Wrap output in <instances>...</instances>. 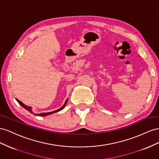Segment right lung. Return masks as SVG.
I'll return each instance as SVG.
<instances>
[{
    "instance_id": "right-lung-1",
    "label": "right lung",
    "mask_w": 159,
    "mask_h": 159,
    "mask_svg": "<svg viewBox=\"0 0 159 159\" xmlns=\"http://www.w3.org/2000/svg\"><path fill=\"white\" fill-rule=\"evenodd\" d=\"M16 101L19 103V105H21L22 107H23L24 108H25L26 110H27V111H28L29 112H30V113H33V114H34V115H36V116H48V115H49L53 114V113H54V112H59V111H61V110H62L63 108H65V107L66 106V103H67V101H68V100H69V98H67V99L66 100V101H65V102L64 103V105H62V107H61L60 108H58V109H57V110H56V111H52V112H42V113H40V114H37V113H34V112H33V111H32V107L25 105L24 103H22L21 101H20L19 99L16 98Z\"/></svg>"
}]
</instances>
